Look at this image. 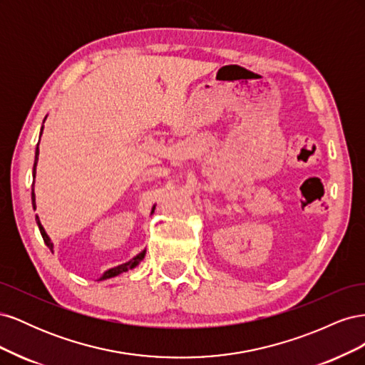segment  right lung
Wrapping results in <instances>:
<instances>
[{
  "mask_svg": "<svg viewBox=\"0 0 365 365\" xmlns=\"http://www.w3.org/2000/svg\"><path fill=\"white\" fill-rule=\"evenodd\" d=\"M46 118H47V115H46ZM46 118H43V121H46ZM42 132H43V123H42V128H41V132H39V141H41ZM39 141H38L36 152H35V164H33V189H31V205H33V210H36L35 176H36V165H38V157H39ZM153 210H155V207H153ZM153 210H152V213H153ZM36 224H38V227H39V231H41V236H42L43 242H46V245H47V247L51 250V252H53V242H51V239L48 237V235L46 233V230H43V227H42V224H41V220H39V216H38V215H36ZM145 256H146V250H143L141 252L137 254L135 257H132L129 262L121 263V264H118V267H114V268H111V269L105 271L102 277L98 279V280L111 279V277H115V275H118V274H123V272H126V271H129V269H134V268L137 267V264H138L143 259H145Z\"/></svg>",
  "mask_w": 365,
  "mask_h": 365,
  "instance_id": "add662e5",
  "label": "right lung"
}]
</instances>
